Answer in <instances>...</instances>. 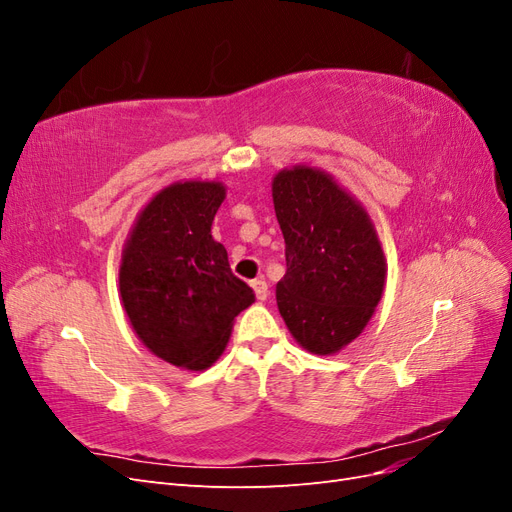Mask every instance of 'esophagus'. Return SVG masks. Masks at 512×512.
<instances>
[{
  "label": "esophagus",
  "instance_id": "1",
  "mask_svg": "<svg viewBox=\"0 0 512 512\" xmlns=\"http://www.w3.org/2000/svg\"><path fill=\"white\" fill-rule=\"evenodd\" d=\"M252 288H254V292H256V297H258V301H267V297H269V286H267V282L262 280H254L252 282Z\"/></svg>",
  "mask_w": 512,
  "mask_h": 512
}]
</instances>
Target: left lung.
I'll list each match as a JSON object with an SVG mask.
<instances>
[{
    "label": "left lung",
    "instance_id": "8db88e82",
    "mask_svg": "<svg viewBox=\"0 0 512 512\" xmlns=\"http://www.w3.org/2000/svg\"><path fill=\"white\" fill-rule=\"evenodd\" d=\"M273 205L286 241V275L275 297L288 331L314 354L359 337L382 299L386 260L361 203L318 168L273 177Z\"/></svg>",
    "mask_w": 512,
    "mask_h": 512
}]
</instances>
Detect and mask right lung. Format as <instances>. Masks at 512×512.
<instances>
[{"instance_id": "add662e5", "label": "right lung", "mask_w": 512, "mask_h": 512, "mask_svg": "<svg viewBox=\"0 0 512 512\" xmlns=\"http://www.w3.org/2000/svg\"><path fill=\"white\" fill-rule=\"evenodd\" d=\"M226 198L218 181L168 185L138 213L121 254L119 292L138 339L162 361L200 371L224 352L254 290L211 237Z\"/></svg>"}]
</instances>
